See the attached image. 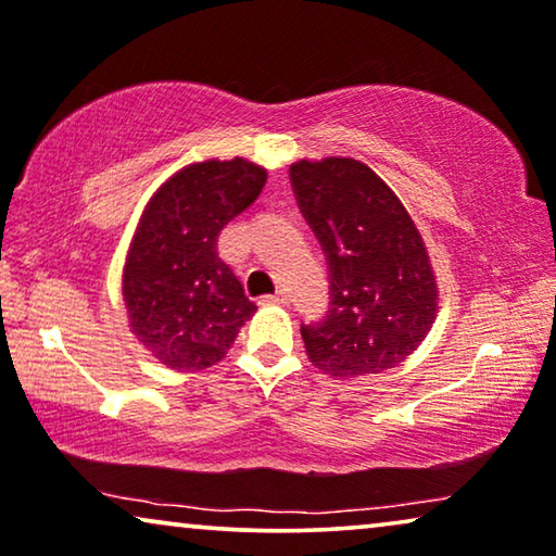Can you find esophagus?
<instances>
[{
    "instance_id": "esophagus-1",
    "label": "esophagus",
    "mask_w": 556,
    "mask_h": 556,
    "mask_svg": "<svg viewBox=\"0 0 556 556\" xmlns=\"http://www.w3.org/2000/svg\"><path fill=\"white\" fill-rule=\"evenodd\" d=\"M262 302H267V304H289V294L285 292V289H279V292L264 296Z\"/></svg>"
}]
</instances>
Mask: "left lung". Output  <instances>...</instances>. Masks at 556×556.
Here are the masks:
<instances>
[{"label": "left lung", "mask_w": 556, "mask_h": 556, "mask_svg": "<svg viewBox=\"0 0 556 556\" xmlns=\"http://www.w3.org/2000/svg\"><path fill=\"white\" fill-rule=\"evenodd\" d=\"M289 181L330 277L327 315L300 327L309 359L345 380L403 363L438 307L431 262L408 211L353 159L300 161Z\"/></svg>", "instance_id": "8db88e82"}]
</instances>
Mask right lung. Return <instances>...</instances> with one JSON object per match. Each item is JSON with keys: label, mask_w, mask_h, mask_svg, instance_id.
Returning a JSON list of instances; mask_svg holds the SVG:
<instances>
[{"label": "right lung", "mask_w": 556, "mask_h": 556, "mask_svg": "<svg viewBox=\"0 0 556 556\" xmlns=\"http://www.w3.org/2000/svg\"><path fill=\"white\" fill-rule=\"evenodd\" d=\"M267 170L244 159L178 170L148 203L123 271L130 330L174 370L224 357L256 304L216 252L218 233L260 197Z\"/></svg>", "instance_id": "1"}]
</instances>
